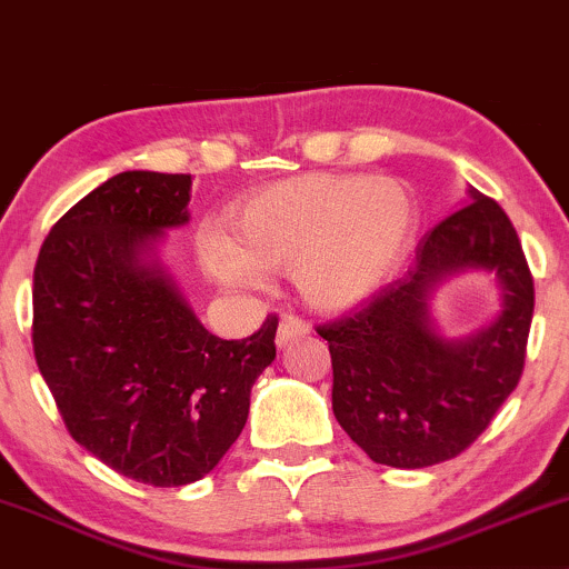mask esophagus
<instances>
[{
    "label": "esophagus",
    "mask_w": 569,
    "mask_h": 569,
    "mask_svg": "<svg viewBox=\"0 0 569 569\" xmlns=\"http://www.w3.org/2000/svg\"><path fill=\"white\" fill-rule=\"evenodd\" d=\"M305 335H310V323L302 321V318H297V316H283L280 318L276 342H278V348H286V345H291L293 339L305 337Z\"/></svg>",
    "instance_id": "34e87169"
}]
</instances>
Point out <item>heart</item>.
Listing matches in <instances>:
<instances>
[{
    "label": "heart",
    "instance_id": "heart-1",
    "mask_svg": "<svg viewBox=\"0 0 569 569\" xmlns=\"http://www.w3.org/2000/svg\"><path fill=\"white\" fill-rule=\"evenodd\" d=\"M415 230V200L388 176L302 173L259 189L234 213V240L200 238V262L227 289L293 272L310 307L342 312L382 283Z\"/></svg>",
    "mask_w": 569,
    "mask_h": 569
}]
</instances>
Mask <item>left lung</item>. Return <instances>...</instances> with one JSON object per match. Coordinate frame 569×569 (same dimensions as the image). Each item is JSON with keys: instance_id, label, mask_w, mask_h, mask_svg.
Instances as JSON below:
<instances>
[{"instance_id": "obj_1", "label": "left lung", "mask_w": 569, "mask_h": 569, "mask_svg": "<svg viewBox=\"0 0 569 569\" xmlns=\"http://www.w3.org/2000/svg\"><path fill=\"white\" fill-rule=\"evenodd\" d=\"M471 198L420 240L401 278L350 316L318 326L335 369L337 422L382 466L428 468L466 452L525 371L532 272L506 211L481 192ZM466 269L496 272L503 310L476 336L443 340L427 299Z\"/></svg>"}]
</instances>
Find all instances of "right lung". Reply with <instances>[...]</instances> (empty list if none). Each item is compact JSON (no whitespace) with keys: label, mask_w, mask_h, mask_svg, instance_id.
<instances>
[{"label":"right lung","mask_w":569,"mask_h":569,"mask_svg":"<svg viewBox=\"0 0 569 569\" xmlns=\"http://www.w3.org/2000/svg\"><path fill=\"white\" fill-rule=\"evenodd\" d=\"M189 192L187 173L103 181L44 238L31 293L37 367L71 439L152 487L217 468L276 361V316L246 339L213 337L154 257L189 221Z\"/></svg>","instance_id":"obj_1"}]
</instances>
